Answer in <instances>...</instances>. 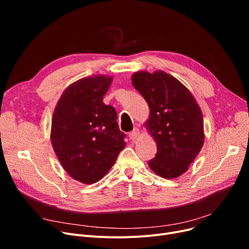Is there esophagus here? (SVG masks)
Listing matches in <instances>:
<instances>
[{"instance_id": "esophagus-1", "label": "esophagus", "mask_w": 249, "mask_h": 249, "mask_svg": "<svg viewBox=\"0 0 249 249\" xmlns=\"http://www.w3.org/2000/svg\"><path fill=\"white\" fill-rule=\"evenodd\" d=\"M139 134H140L139 129L134 128V129L132 130V131L129 133V137H130V139H136V138L139 136Z\"/></svg>"}]
</instances>
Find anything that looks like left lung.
Segmentation results:
<instances>
[{"mask_svg": "<svg viewBox=\"0 0 249 249\" xmlns=\"http://www.w3.org/2000/svg\"><path fill=\"white\" fill-rule=\"evenodd\" d=\"M132 84L148 104L146 123L158 152L148 161L152 171L175 178L188 171L204 143V121L199 105L190 90L162 71H138Z\"/></svg>", "mask_w": 249, "mask_h": 249, "instance_id": "left-lung-1", "label": "left lung"}]
</instances>
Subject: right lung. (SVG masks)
Masks as SVG:
<instances>
[{
	"instance_id": "obj_1",
	"label": "right lung",
	"mask_w": 249,
	"mask_h": 249,
	"mask_svg": "<svg viewBox=\"0 0 249 249\" xmlns=\"http://www.w3.org/2000/svg\"><path fill=\"white\" fill-rule=\"evenodd\" d=\"M112 81L97 75L71 84L52 117V146L67 173L84 184L100 180L126 145L115 108L103 102Z\"/></svg>"
}]
</instances>
